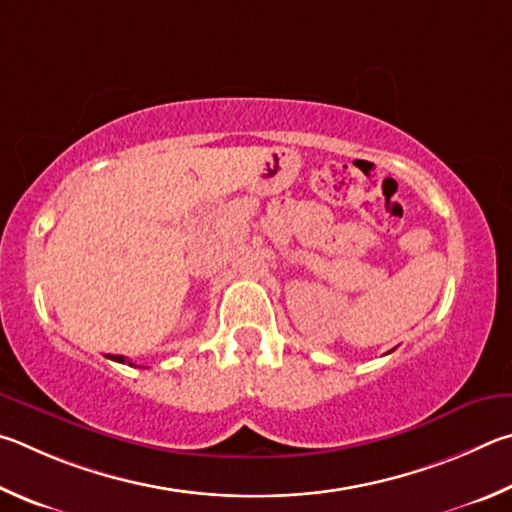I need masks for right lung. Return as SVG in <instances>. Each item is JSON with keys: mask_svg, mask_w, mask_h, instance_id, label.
<instances>
[{"mask_svg": "<svg viewBox=\"0 0 512 512\" xmlns=\"http://www.w3.org/2000/svg\"><path fill=\"white\" fill-rule=\"evenodd\" d=\"M110 360H114V362H121V364H130V366H134L130 360H125L123 355H110Z\"/></svg>", "mask_w": 512, "mask_h": 512, "instance_id": "obj_1", "label": "right lung"}]
</instances>
